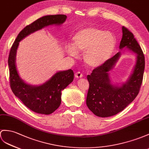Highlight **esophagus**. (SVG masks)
<instances>
[{
  "mask_svg": "<svg viewBox=\"0 0 149 149\" xmlns=\"http://www.w3.org/2000/svg\"><path fill=\"white\" fill-rule=\"evenodd\" d=\"M83 74L81 73V72L78 71V72H76L75 74H74V77L77 78H82L83 77Z\"/></svg>",
  "mask_w": 149,
  "mask_h": 149,
  "instance_id": "1",
  "label": "esophagus"
}]
</instances>
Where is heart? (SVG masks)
I'll return each instance as SVG.
<instances>
[{
    "label": "heart",
    "instance_id": "1",
    "mask_svg": "<svg viewBox=\"0 0 149 149\" xmlns=\"http://www.w3.org/2000/svg\"><path fill=\"white\" fill-rule=\"evenodd\" d=\"M74 47L66 46L70 55L75 56L77 51L85 52L84 60L88 66H102L111 57L116 45V38L110 31L96 27H88L79 30L72 38Z\"/></svg>",
    "mask_w": 149,
    "mask_h": 149
}]
</instances>
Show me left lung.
I'll use <instances>...</instances> for the list:
<instances>
[{"label":"left lung","instance_id":"obj_1","mask_svg":"<svg viewBox=\"0 0 149 149\" xmlns=\"http://www.w3.org/2000/svg\"><path fill=\"white\" fill-rule=\"evenodd\" d=\"M123 37L119 49L127 47L136 54V62L131 77L121 86L111 84L109 71L117 62L120 52L110 58L102 66L97 67L87 76L89 88L86 106L99 117L106 118L117 114L135 99L143 81L145 57L140 45L128 28L123 26Z\"/></svg>","mask_w":149,"mask_h":149}]
</instances>
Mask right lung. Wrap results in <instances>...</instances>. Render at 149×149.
Returning <instances> with one entry per match:
<instances>
[{
  "instance_id": "right-lung-1",
  "label": "right lung",
  "mask_w": 149,
  "mask_h": 149,
  "mask_svg": "<svg viewBox=\"0 0 149 149\" xmlns=\"http://www.w3.org/2000/svg\"><path fill=\"white\" fill-rule=\"evenodd\" d=\"M64 14L43 16L24 28L10 48L8 57L10 86L13 92L24 106L38 114H50L60 106L61 90L72 81L74 72L72 70L57 72L49 81L40 86L25 83L19 77L16 70L15 60L19 42L34 31L51 24H61L66 19Z\"/></svg>"
}]
</instances>
